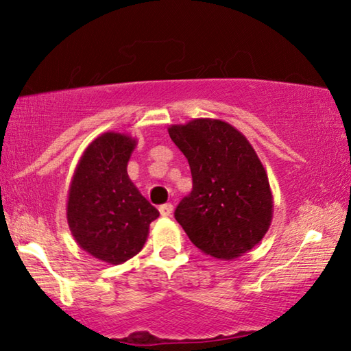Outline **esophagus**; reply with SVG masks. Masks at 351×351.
I'll use <instances>...</instances> for the list:
<instances>
[{"mask_svg":"<svg viewBox=\"0 0 351 351\" xmlns=\"http://www.w3.org/2000/svg\"><path fill=\"white\" fill-rule=\"evenodd\" d=\"M171 212H173V206H171L170 203H165V204L159 206V213H161L162 217H170Z\"/></svg>","mask_w":351,"mask_h":351,"instance_id":"esophagus-1","label":"esophagus"}]
</instances>
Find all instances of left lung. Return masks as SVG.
Returning a JSON list of instances; mask_svg holds the SVG:
<instances>
[{
	"label": "left lung",
	"instance_id": "obj_1",
	"mask_svg": "<svg viewBox=\"0 0 351 351\" xmlns=\"http://www.w3.org/2000/svg\"><path fill=\"white\" fill-rule=\"evenodd\" d=\"M169 134L187 158L193 184L176 206V221L207 255L230 260L247 252L272 218L268 176L251 144L217 119L173 125Z\"/></svg>",
	"mask_w": 351,
	"mask_h": 351
}]
</instances>
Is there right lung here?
Wrapping results in <instances>:
<instances>
[{"label": "right lung", "instance_id": "1", "mask_svg": "<svg viewBox=\"0 0 351 351\" xmlns=\"http://www.w3.org/2000/svg\"><path fill=\"white\" fill-rule=\"evenodd\" d=\"M136 141L105 133L86 148L71 182L68 224L88 254L119 265L138 254L159 217L130 181L127 164Z\"/></svg>", "mask_w": 351, "mask_h": 351}]
</instances>
